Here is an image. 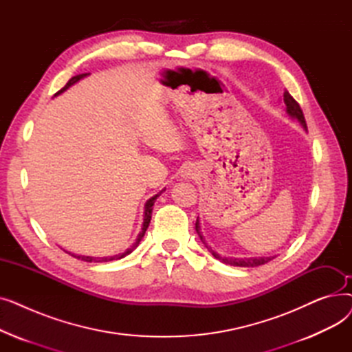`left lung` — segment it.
I'll return each mask as SVG.
<instances>
[{
    "instance_id": "obj_1",
    "label": "left lung",
    "mask_w": 352,
    "mask_h": 352,
    "mask_svg": "<svg viewBox=\"0 0 352 352\" xmlns=\"http://www.w3.org/2000/svg\"><path fill=\"white\" fill-rule=\"evenodd\" d=\"M284 102H285V105H287V113H288L291 117L297 118V120L302 124V126L307 128V122H305V118H304V114H302V109H301L300 104L292 98V96L289 94V92H288L287 89L284 91ZM195 230H197V234H198L199 238H201L202 244H204V245L207 247V250L217 258V260H219L221 263H224V264L234 265V267H248V268H250V267H260V265H263V264H267L268 261H271L272 258H274V256H258V258H226V256H221V255H218L215 251H212L211 247L207 245L206 239L202 238L201 227H199V221H198V219H197V223H195Z\"/></svg>"
}]
</instances>
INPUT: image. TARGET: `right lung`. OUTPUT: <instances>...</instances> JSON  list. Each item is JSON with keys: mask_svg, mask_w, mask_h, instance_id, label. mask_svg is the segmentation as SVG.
<instances>
[{"mask_svg": "<svg viewBox=\"0 0 352 352\" xmlns=\"http://www.w3.org/2000/svg\"><path fill=\"white\" fill-rule=\"evenodd\" d=\"M85 76H87V74H80V76L72 77V78L65 84V87H64V88H61V89H60L55 96L61 94L63 91H65L68 87H71L72 84H76L78 80H81V78H82V77H85ZM162 191H165V190H162ZM162 191H161V192H162ZM161 192H160V194H161ZM160 194L154 195L153 198H150V199L146 201V204H145V211H144V224H142V231L138 234L137 241L134 243V245H133L131 248H128L125 252L118 254V255H114V256H102V258H98V256H85V255H74V254H72V256H76V258H78V260H82V261H87V263H107V261H113V260H121V258H124V256H125V255H128L129 252H133V251H134V248L140 244L141 238L144 236V234H145V231H146L148 226H150L151 214H153V206H154V202H155L157 197H160Z\"/></svg>", "mask_w": 352, "mask_h": 352, "instance_id": "1", "label": "right lung"}]
</instances>
